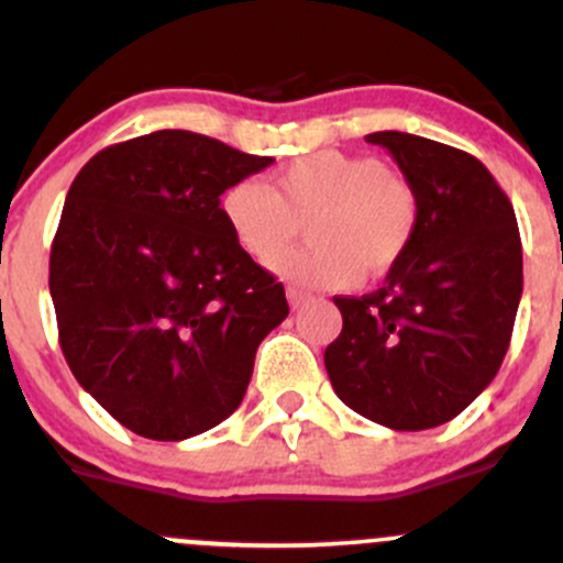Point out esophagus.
<instances>
[{"mask_svg": "<svg viewBox=\"0 0 563 563\" xmlns=\"http://www.w3.org/2000/svg\"><path fill=\"white\" fill-rule=\"evenodd\" d=\"M286 297H288V305H291V308H302L305 302H308L310 299V294L308 291H302V288H288L286 291Z\"/></svg>", "mask_w": 563, "mask_h": 563, "instance_id": "esophagus-1", "label": "esophagus"}]
</instances>
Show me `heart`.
I'll use <instances>...</instances> for the list:
<instances>
[{
	"instance_id": "b5f03b06",
	"label": "heart",
	"mask_w": 563,
	"mask_h": 563,
	"mask_svg": "<svg viewBox=\"0 0 563 563\" xmlns=\"http://www.w3.org/2000/svg\"><path fill=\"white\" fill-rule=\"evenodd\" d=\"M234 242L272 264L308 220L310 245L275 264L288 280L351 288L362 275H387L419 231V192L373 155L318 150L272 174L269 185L234 181L220 196Z\"/></svg>"
}]
</instances>
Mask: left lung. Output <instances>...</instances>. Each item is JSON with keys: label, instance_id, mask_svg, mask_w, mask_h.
Masks as SVG:
<instances>
[{"label": "left lung", "instance_id": "left-lung-1", "mask_svg": "<svg viewBox=\"0 0 563 563\" xmlns=\"http://www.w3.org/2000/svg\"><path fill=\"white\" fill-rule=\"evenodd\" d=\"M419 192V231L378 291L334 297L343 329L323 351L340 400L391 430L455 419L496 378L523 294L507 192L468 152L422 135H367Z\"/></svg>", "mask_w": 563, "mask_h": 563}]
</instances>
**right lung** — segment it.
I'll list each match as a JSON object with an SVG mask.
<instances>
[{"label": "right lung", "mask_w": 563, "mask_h": 563, "mask_svg": "<svg viewBox=\"0 0 563 563\" xmlns=\"http://www.w3.org/2000/svg\"><path fill=\"white\" fill-rule=\"evenodd\" d=\"M275 163L190 130L106 146L67 190L48 288L84 389L133 433L181 441L240 408L286 291L234 242L220 196Z\"/></svg>", "instance_id": "right-lung-1"}]
</instances>
